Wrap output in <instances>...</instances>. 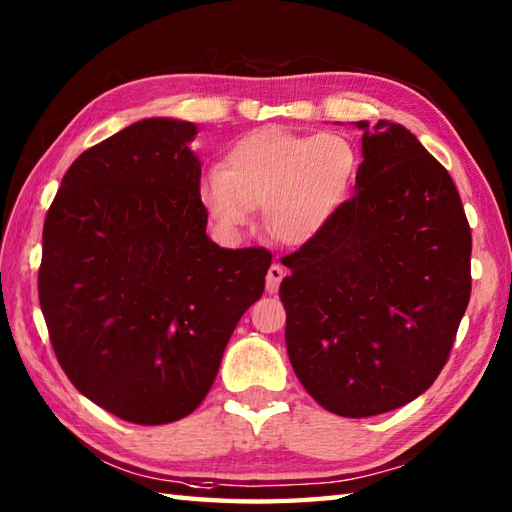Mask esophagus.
Instances as JSON below:
<instances>
[{
    "label": "esophagus",
    "instance_id": "1",
    "mask_svg": "<svg viewBox=\"0 0 512 512\" xmlns=\"http://www.w3.org/2000/svg\"><path fill=\"white\" fill-rule=\"evenodd\" d=\"M284 275H286V270L281 268L279 264H273L268 268V275H266V290L270 292V295H275V292L279 290V284H281V279H284Z\"/></svg>",
    "mask_w": 512,
    "mask_h": 512
}]
</instances>
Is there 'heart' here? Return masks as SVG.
<instances>
[{"label": "heart", "mask_w": 512, "mask_h": 512, "mask_svg": "<svg viewBox=\"0 0 512 512\" xmlns=\"http://www.w3.org/2000/svg\"><path fill=\"white\" fill-rule=\"evenodd\" d=\"M361 156L336 132L303 136L266 127L226 151L222 167L206 169L198 198L220 231L235 235L264 209L268 235L303 246L321 235L350 200Z\"/></svg>", "instance_id": "heart-1"}]
</instances>
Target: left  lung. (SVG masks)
I'll list each match as a JSON object with an SVG mask.
<instances>
[{
    "label": "left lung",
    "mask_w": 512,
    "mask_h": 512,
    "mask_svg": "<svg viewBox=\"0 0 512 512\" xmlns=\"http://www.w3.org/2000/svg\"><path fill=\"white\" fill-rule=\"evenodd\" d=\"M363 129L356 193L284 259L286 347L308 394L367 418L424 394L471 299V228L440 162L402 125Z\"/></svg>",
    "instance_id": "obj_1"
}]
</instances>
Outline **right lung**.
<instances>
[{
  "instance_id": "add662e5",
  "label": "right lung",
  "mask_w": 512,
  "mask_h": 512,
  "mask_svg": "<svg viewBox=\"0 0 512 512\" xmlns=\"http://www.w3.org/2000/svg\"><path fill=\"white\" fill-rule=\"evenodd\" d=\"M195 134L145 118L83 151L43 224L39 303L57 361L85 398L134 424L198 409L273 262L206 235Z\"/></svg>"
}]
</instances>
